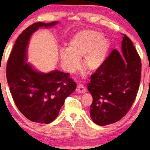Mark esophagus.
<instances>
[{
	"mask_svg": "<svg viewBox=\"0 0 150 150\" xmlns=\"http://www.w3.org/2000/svg\"><path fill=\"white\" fill-rule=\"evenodd\" d=\"M76 91L77 93H85V92L87 91V88H86L83 85H82V84H79V85H78Z\"/></svg>",
	"mask_w": 150,
	"mask_h": 150,
	"instance_id": "obj_1",
	"label": "esophagus"
}]
</instances>
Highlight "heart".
<instances>
[{
  "label": "heart",
  "instance_id": "b5f03b06",
  "mask_svg": "<svg viewBox=\"0 0 150 150\" xmlns=\"http://www.w3.org/2000/svg\"><path fill=\"white\" fill-rule=\"evenodd\" d=\"M110 44L104 35L98 30L84 29L78 32L69 42L68 48L60 50L61 63L63 69L72 73L80 65V59L85 57V67L95 70L107 58Z\"/></svg>",
  "mask_w": 150,
  "mask_h": 150
}]
</instances>
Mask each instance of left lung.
Returning <instances> with one entry per match:
<instances>
[{
  "label": "left lung",
  "mask_w": 150,
  "mask_h": 150,
  "mask_svg": "<svg viewBox=\"0 0 150 150\" xmlns=\"http://www.w3.org/2000/svg\"><path fill=\"white\" fill-rule=\"evenodd\" d=\"M123 54L114 49L91 75L87 89L93 97L90 117L100 126L113 124L127 114L136 99L141 63L132 41L123 38Z\"/></svg>",
  "instance_id": "8db88e82"
}]
</instances>
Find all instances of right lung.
<instances>
[{"label":"right lung","mask_w":150,"mask_h":150,"mask_svg":"<svg viewBox=\"0 0 150 150\" xmlns=\"http://www.w3.org/2000/svg\"><path fill=\"white\" fill-rule=\"evenodd\" d=\"M57 23L39 22L26 28L16 40L7 63L6 76L16 106L28 120L40 124L54 121L65 98L76 87L69 73L38 72L25 62L26 48L33 33L39 27H50Z\"/></svg>","instance_id":"obj_1"}]
</instances>
